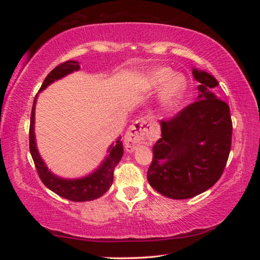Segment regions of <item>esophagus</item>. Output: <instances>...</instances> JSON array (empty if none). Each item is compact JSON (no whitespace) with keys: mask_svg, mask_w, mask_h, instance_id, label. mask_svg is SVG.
<instances>
[{"mask_svg":"<svg viewBox=\"0 0 260 260\" xmlns=\"http://www.w3.org/2000/svg\"><path fill=\"white\" fill-rule=\"evenodd\" d=\"M152 122L147 117L141 118L132 125L125 135V146L128 151H133L135 147L141 143H147L150 140Z\"/></svg>","mask_w":260,"mask_h":260,"instance_id":"obj_1","label":"esophagus"}]
</instances>
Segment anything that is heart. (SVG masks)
Segmentation results:
<instances>
[{"label": "heart", "mask_w": 260, "mask_h": 260, "mask_svg": "<svg viewBox=\"0 0 260 260\" xmlns=\"http://www.w3.org/2000/svg\"><path fill=\"white\" fill-rule=\"evenodd\" d=\"M147 85L151 89L161 90V103L170 109L180 103L187 91V79L181 74H174L170 68L160 67L149 73Z\"/></svg>", "instance_id": "b5f03b06"}]
</instances>
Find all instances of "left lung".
<instances>
[{"label": "left lung", "instance_id": "1", "mask_svg": "<svg viewBox=\"0 0 260 260\" xmlns=\"http://www.w3.org/2000/svg\"><path fill=\"white\" fill-rule=\"evenodd\" d=\"M199 101L169 120H161V138L152 148L148 170L150 186L166 197L186 200L204 192L223 173L232 147L230 107L213 93L218 81L195 69ZM159 160H166L162 165Z\"/></svg>", "mask_w": 260, "mask_h": 260}]
</instances>
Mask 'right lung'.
<instances>
[{
	"instance_id": "right-lung-1",
	"label": "right lung",
	"mask_w": 260,
	"mask_h": 260,
	"mask_svg": "<svg viewBox=\"0 0 260 260\" xmlns=\"http://www.w3.org/2000/svg\"><path fill=\"white\" fill-rule=\"evenodd\" d=\"M79 70V65L74 60H67L52 70V71L46 77L43 81L40 90H43L45 88L50 85L51 82L58 79L63 78L67 74ZM37 100V96H35ZM34 105L33 103L32 112H30V124H29V151L32 155L35 169L38 171L39 177L41 181L47 188L54 191L57 195L63 197V199L70 200L72 202H86L93 201L99 199L108 191V189L111 187L113 181V171L114 167L117 166L118 162L121 159L122 153H124V148H122V142L120 140L117 141V144L114 147H111V151L108 156L107 159L100 167L96 170L93 174L88 175L86 178L79 180H65L55 177L54 174L48 171L46 165L43 164L41 157L39 156V152L35 146L34 139Z\"/></svg>"
}]
</instances>
